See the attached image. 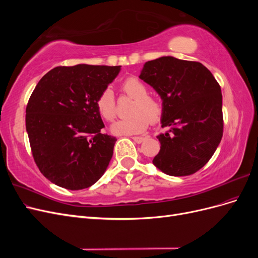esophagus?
I'll list each match as a JSON object with an SVG mask.
<instances>
[{"label": "esophagus", "instance_id": "1", "mask_svg": "<svg viewBox=\"0 0 258 258\" xmlns=\"http://www.w3.org/2000/svg\"><path fill=\"white\" fill-rule=\"evenodd\" d=\"M132 140H134L135 142H137V143H142L143 141H144V138H142V137H132Z\"/></svg>", "mask_w": 258, "mask_h": 258}]
</instances>
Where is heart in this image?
Masks as SVG:
<instances>
[{
  "mask_svg": "<svg viewBox=\"0 0 258 258\" xmlns=\"http://www.w3.org/2000/svg\"><path fill=\"white\" fill-rule=\"evenodd\" d=\"M119 90L123 95L134 99L126 118L118 120L112 126L116 135H137L143 132L148 120L156 122L160 119L163 111L161 100L150 95L147 86L136 76H128L119 84ZM97 110L106 121H113L117 116V106L114 93L110 88H105L96 101Z\"/></svg>",
  "mask_w": 258,
  "mask_h": 258,
  "instance_id": "heart-1",
  "label": "heart"
}]
</instances>
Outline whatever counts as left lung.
Returning a JSON list of instances; mask_svg holds the SVG:
<instances>
[{"mask_svg": "<svg viewBox=\"0 0 258 258\" xmlns=\"http://www.w3.org/2000/svg\"><path fill=\"white\" fill-rule=\"evenodd\" d=\"M140 79L158 92L163 111L157 136L161 144L153 163L163 173L185 176L212 157L223 137L221 86L196 61L160 57L144 64Z\"/></svg>", "mask_w": 258, "mask_h": 258, "instance_id": "1", "label": "left lung"}]
</instances>
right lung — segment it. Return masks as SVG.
<instances>
[{
	"mask_svg": "<svg viewBox=\"0 0 258 258\" xmlns=\"http://www.w3.org/2000/svg\"><path fill=\"white\" fill-rule=\"evenodd\" d=\"M120 66L57 67L37 83L26 108L31 151L53 184L80 190L103 175L117 139L101 134L96 101Z\"/></svg>",
	"mask_w": 258,
	"mask_h": 258,
	"instance_id": "right-lung-1",
	"label": "right lung"
}]
</instances>
